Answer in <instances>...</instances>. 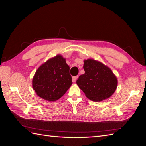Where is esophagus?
Returning <instances> with one entry per match:
<instances>
[{
    "label": "esophagus",
    "mask_w": 146,
    "mask_h": 146,
    "mask_svg": "<svg viewBox=\"0 0 146 146\" xmlns=\"http://www.w3.org/2000/svg\"><path fill=\"white\" fill-rule=\"evenodd\" d=\"M78 76L72 77V82H76V80H77V79L78 78Z\"/></svg>",
    "instance_id": "obj_1"
}]
</instances>
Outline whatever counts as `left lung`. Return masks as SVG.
I'll use <instances>...</instances> for the list:
<instances>
[{
  "label": "left lung",
  "instance_id": "1",
  "mask_svg": "<svg viewBox=\"0 0 146 146\" xmlns=\"http://www.w3.org/2000/svg\"><path fill=\"white\" fill-rule=\"evenodd\" d=\"M83 69L85 74L79 76L77 84L88 99L100 102L112 96L117 80L111 69L93 59L84 60Z\"/></svg>",
  "mask_w": 146,
  "mask_h": 146
}]
</instances>
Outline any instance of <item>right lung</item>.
Segmentation results:
<instances>
[{"label":"right lung","mask_w":146,"mask_h":146,"mask_svg":"<svg viewBox=\"0 0 146 146\" xmlns=\"http://www.w3.org/2000/svg\"><path fill=\"white\" fill-rule=\"evenodd\" d=\"M72 84L69 66L61 55L48 60L35 72L32 80L36 94L48 101L61 98Z\"/></svg>","instance_id":"right-lung-1"}]
</instances>
